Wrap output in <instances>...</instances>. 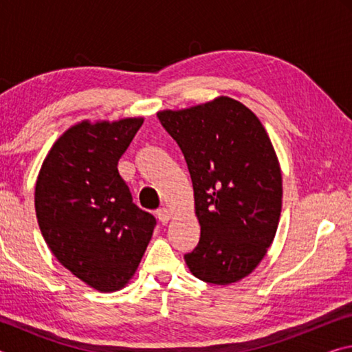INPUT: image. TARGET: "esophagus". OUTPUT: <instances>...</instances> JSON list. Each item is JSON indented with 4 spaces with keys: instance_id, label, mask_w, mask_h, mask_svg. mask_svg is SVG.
<instances>
[{
    "instance_id": "34e87169",
    "label": "esophagus",
    "mask_w": 352,
    "mask_h": 352,
    "mask_svg": "<svg viewBox=\"0 0 352 352\" xmlns=\"http://www.w3.org/2000/svg\"><path fill=\"white\" fill-rule=\"evenodd\" d=\"M157 217H158V220L163 225L168 223L169 220H170V211L168 210V208H164V206L163 208H158V210H157Z\"/></svg>"
}]
</instances>
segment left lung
<instances>
[{
    "label": "left lung",
    "mask_w": 352,
    "mask_h": 352,
    "mask_svg": "<svg viewBox=\"0 0 352 352\" xmlns=\"http://www.w3.org/2000/svg\"><path fill=\"white\" fill-rule=\"evenodd\" d=\"M158 119L194 186L200 241L184 261L205 283L239 281L265 256L281 214V169L269 135L252 110L223 96Z\"/></svg>",
    "instance_id": "left-lung-1"
}]
</instances>
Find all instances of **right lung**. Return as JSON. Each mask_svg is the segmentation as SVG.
<instances>
[{
    "label": "right lung",
    "mask_w": 352,
    "mask_h": 352,
    "mask_svg": "<svg viewBox=\"0 0 352 352\" xmlns=\"http://www.w3.org/2000/svg\"><path fill=\"white\" fill-rule=\"evenodd\" d=\"M141 126L133 118L71 127L47 153L35 186L38 226L52 254L102 292L129 281L157 226L118 170Z\"/></svg>",
    "instance_id": "1"
}]
</instances>
